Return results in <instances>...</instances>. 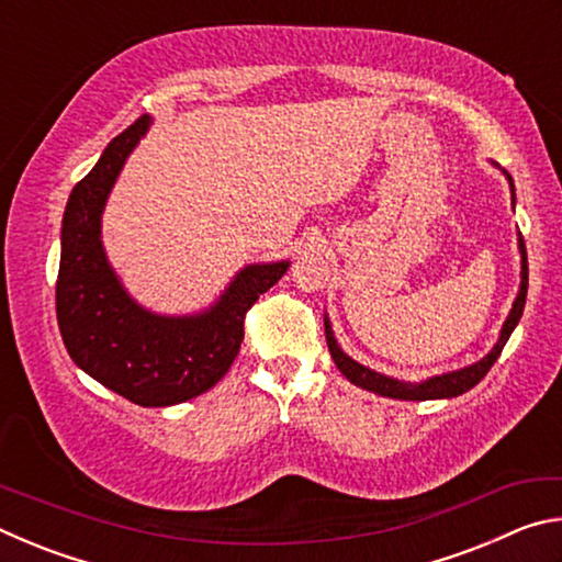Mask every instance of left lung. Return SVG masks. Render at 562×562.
<instances>
[{"instance_id": "1", "label": "left lung", "mask_w": 562, "mask_h": 562, "mask_svg": "<svg viewBox=\"0 0 562 562\" xmlns=\"http://www.w3.org/2000/svg\"><path fill=\"white\" fill-rule=\"evenodd\" d=\"M508 180H510V176H508ZM510 188H513V180H510ZM513 201H516V190H513ZM518 247H520V265H522V268H520V292H518L516 302H513L510 315L506 319V325H503V329H501V339L496 341V347L491 349V355H486L481 361H475V364H471V367L459 369V372L431 376L422 384H406V382H398V379L372 372V369L361 367V364H357L355 359H349L345 351L339 349L335 335H331L329 319L325 317L327 347H329V355H331V359H335L339 372L345 374L351 384L367 389V392L382 394V396H389V398H406V402H426V398H451V396H459L463 392H469V389L479 384L481 379L488 374V369L496 364V359L501 357L503 347H506L510 331L516 329V325H518V319L522 315V307H526L528 255H526V243H522V235L518 237Z\"/></svg>"}]
</instances>
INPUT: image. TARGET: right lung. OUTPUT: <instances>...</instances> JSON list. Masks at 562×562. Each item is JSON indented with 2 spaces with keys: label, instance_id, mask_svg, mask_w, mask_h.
I'll use <instances>...</instances> for the list:
<instances>
[{
  "label": "right lung",
  "instance_id": "obj_1",
  "mask_svg": "<svg viewBox=\"0 0 562 562\" xmlns=\"http://www.w3.org/2000/svg\"><path fill=\"white\" fill-rule=\"evenodd\" d=\"M148 123L140 116L119 133L71 190L61 225L56 319L69 357L97 382L138 406H173L221 382L240 351L247 310L290 262L240 270L203 315L158 317L138 307L103 255L101 213Z\"/></svg>",
  "mask_w": 562,
  "mask_h": 562
}]
</instances>
